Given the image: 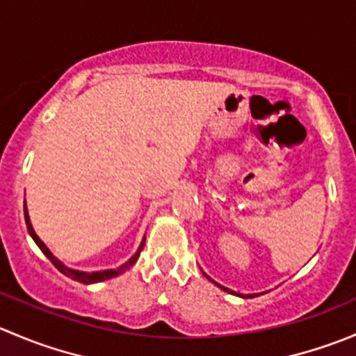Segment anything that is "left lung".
<instances>
[{"label":"left lung","mask_w":356,"mask_h":356,"mask_svg":"<svg viewBox=\"0 0 356 356\" xmlns=\"http://www.w3.org/2000/svg\"><path fill=\"white\" fill-rule=\"evenodd\" d=\"M202 273H203V271H202ZM203 277H205V278H209V280H210V282H212V284H213V285H217V287H219V289H220V291L227 292V294H233V296H240V298H255V296H259V294H247V296H245V294H238V292L231 291V289H226V287H222V285H219V284H217V282H213V280H212V278H210V277H209V275H207V273H203Z\"/></svg>","instance_id":"obj_1"}]
</instances>
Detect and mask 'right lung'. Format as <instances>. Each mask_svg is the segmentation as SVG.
<instances>
[{
  "instance_id": "1",
  "label": "right lung",
  "mask_w": 356,
  "mask_h": 356,
  "mask_svg": "<svg viewBox=\"0 0 356 356\" xmlns=\"http://www.w3.org/2000/svg\"><path fill=\"white\" fill-rule=\"evenodd\" d=\"M24 216H26L27 231H29V234H31V238H33V240H34V243H36L38 247H40V250L43 252V254L47 255L48 259H50L51 264H54L55 268H57V270L60 271L62 275H65V277H69V278H72V280L79 282V284H86V285H88V284H99V282L109 280V278H115V277H118V275L125 273L127 270H130V268H132V266L136 264L137 259H139L140 250H143L144 243H146V236H144L143 241H140L139 248H137L136 254H134L132 257H130L129 261L125 262V264L118 266V268H115V270H102V271H79V270H72V268H67V266H65L62 261H58V259L55 257L54 254H51L50 248H48L47 245H44L43 241H41V238L38 236L36 233H34V227H33V224H31V219H29V213H27L26 203H24Z\"/></svg>"
}]
</instances>
